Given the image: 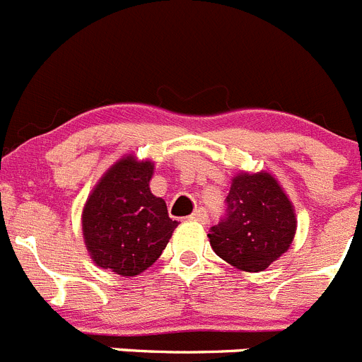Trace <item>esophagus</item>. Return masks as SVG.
Returning <instances> with one entry per match:
<instances>
[{
	"label": "esophagus",
	"mask_w": 362,
	"mask_h": 362,
	"mask_svg": "<svg viewBox=\"0 0 362 362\" xmlns=\"http://www.w3.org/2000/svg\"><path fill=\"white\" fill-rule=\"evenodd\" d=\"M190 219H192V221H197V223H201V225H204V223L209 221V214L204 212L203 209H197L196 212L192 214Z\"/></svg>",
	"instance_id": "1"
}]
</instances>
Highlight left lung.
Listing matches in <instances>:
<instances>
[{"instance_id":"left-lung-1","label":"left lung","mask_w":362,"mask_h":362,"mask_svg":"<svg viewBox=\"0 0 362 362\" xmlns=\"http://www.w3.org/2000/svg\"><path fill=\"white\" fill-rule=\"evenodd\" d=\"M226 214L209 233L214 252L245 272H263L288 250L297 219L288 196L268 172L232 179Z\"/></svg>"}]
</instances>
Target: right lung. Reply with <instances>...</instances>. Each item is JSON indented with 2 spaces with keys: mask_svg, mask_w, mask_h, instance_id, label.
Segmentation results:
<instances>
[{
  "mask_svg": "<svg viewBox=\"0 0 362 362\" xmlns=\"http://www.w3.org/2000/svg\"><path fill=\"white\" fill-rule=\"evenodd\" d=\"M152 161L124 156L99 179L83 209L86 250L105 270L134 277L152 267L172 238L177 221L150 192Z\"/></svg>",
  "mask_w": 362,
  "mask_h": 362,
  "instance_id": "add662e5",
  "label": "right lung"
}]
</instances>
